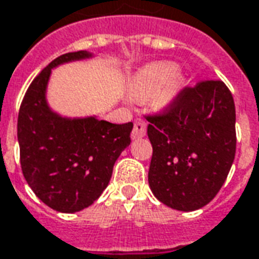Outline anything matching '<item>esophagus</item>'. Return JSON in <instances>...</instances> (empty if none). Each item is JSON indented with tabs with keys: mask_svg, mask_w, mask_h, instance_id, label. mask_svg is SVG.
<instances>
[{
	"mask_svg": "<svg viewBox=\"0 0 259 259\" xmlns=\"http://www.w3.org/2000/svg\"><path fill=\"white\" fill-rule=\"evenodd\" d=\"M147 133V123L142 120V119H137L135 122V127L132 130V139H140L144 137Z\"/></svg>",
	"mask_w": 259,
	"mask_h": 259,
	"instance_id": "1",
	"label": "esophagus"
}]
</instances>
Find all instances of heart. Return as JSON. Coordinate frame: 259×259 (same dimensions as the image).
<instances>
[{
	"instance_id": "1",
	"label": "heart",
	"mask_w": 259,
	"mask_h": 259,
	"mask_svg": "<svg viewBox=\"0 0 259 259\" xmlns=\"http://www.w3.org/2000/svg\"><path fill=\"white\" fill-rule=\"evenodd\" d=\"M178 73V67L174 63H155L142 68L136 74L130 84V95L136 101H146L154 97L155 105L171 102L180 90L174 77Z\"/></svg>"
}]
</instances>
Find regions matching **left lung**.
<instances>
[{"instance_id": "8db88e82", "label": "left lung", "mask_w": 259, "mask_h": 259, "mask_svg": "<svg viewBox=\"0 0 259 259\" xmlns=\"http://www.w3.org/2000/svg\"><path fill=\"white\" fill-rule=\"evenodd\" d=\"M146 119L153 146L151 192L177 210L207 205L223 186L236 155V106L230 90L220 79L200 81Z\"/></svg>"}]
</instances>
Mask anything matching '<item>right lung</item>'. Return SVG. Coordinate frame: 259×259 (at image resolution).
<instances>
[{
	"instance_id": "add662e5",
	"label": "right lung",
	"mask_w": 259,
	"mask_h": 259,
	"mask_svg": "<svg viewBox=\"0 0 259 259\" xmlns=\"http://www.w3.org/2000/svg\"><path fill=\"white\" fill-rule=\"evenodd\" d=\"M90 57L92 53L79 50L54 59L29 85L18 115L23 177L45 205L63 213L82 210L101 196L133 129L132 122L70 119L50 109L46 88L52 70Z\"/></svg>"
}]
</instances>
